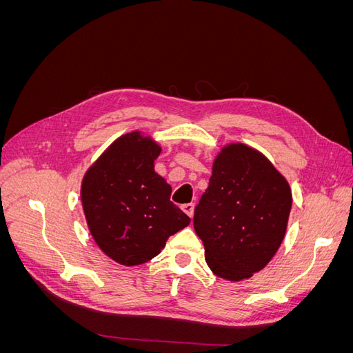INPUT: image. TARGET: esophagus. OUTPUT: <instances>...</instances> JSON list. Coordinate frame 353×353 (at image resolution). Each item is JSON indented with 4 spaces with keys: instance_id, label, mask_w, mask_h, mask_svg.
Segmentation results:
<instances>
[{
    "instance_id": "34e87169",
    "label": "esophagus",
    "mask_w": 353,
    "mask_h": 353,
    "mask_svg": "<svg viewBox=\"0 0 353 353\" xmlns=\"http://www.w3.org/2000/svg\"><path fill=\"white\" fill-rule=\"evenodd\" d=\"M183 210L187 213V215H188L190 218H193L194 205H193V203H185V205H183Z\"/></svg>"
}]
</instances>
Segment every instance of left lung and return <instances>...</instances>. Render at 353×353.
I'll return each instance as SVG.
<instances>
[{"instance_id": "1", "label": "left lung", "mask_w": 353, "mask_h": 353, "mask_svg": "<svg viewBox=\"0 0 353 353\" xmlns=\"http://www.w3.org/2000/svg\"><path fill=\"white\" fill-rule=\"evenodd\" d=\"M292 188L270 159L243 143L221 147L194 209L210 271L237 283L263 270L284 240Z\"/></svg>"}]
</instances>
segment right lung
<instances>
[{
	"label": "right lung",
	"instance_id": "right-lung-1",
	"mask_svg": "<svg viewBox=\"0 0 353 353\" xmlns=\"http://www.w3.org/2000/svg\"><path fill=\"white\" fill-rule=\"evenodd\" d=\"M162 152L143 131L121 135L87 169L81 201L100 250L123 266L152 261L190 218L175 206L170 185L154 172Z\"/></svg>",
	"mask_w": 353,
	"mask_h": 353
}]
</instances>
